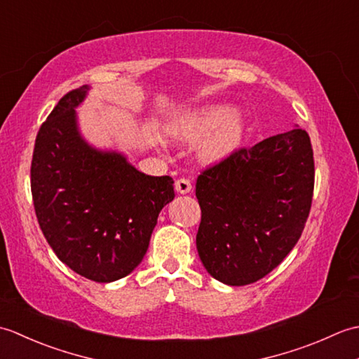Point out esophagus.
<instances>
[{
	"label": "esophagus",
	"mask_w": 359,
	"mask_h": 359,
	"mask_svg": "<svg viewBox=\"0 0 359 359\" xmlns=\"http://www.w3.org/2000/svg\"><path fill=\"white\" fill-rule=\"evenodd\" d=\"M191 188H193V185L188 179L175 180V189H177L179 194H188L189 191H191Z\"/></svg>",
	"instance_id": "1"
}]
</instances>
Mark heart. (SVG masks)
<instances>
[{
	"mask_svg": "<svg viewBox=\"0 0 359 359\" xmlns=\"http://www.w3.org/2000/svg\"><path fill=\"white\" fill-rule=\"evenodd\" d=\"M168 131L179 140H202L201 157L205 162L215 163L231 156L241 147L245 125L238 112L228 106L212 104L180 114L174 118Z\"/></svg>",
	"mask_w": 359,
	"mask_h": 359,
	"instance_id": "1",
	"label": "heart"
}]
</instances>
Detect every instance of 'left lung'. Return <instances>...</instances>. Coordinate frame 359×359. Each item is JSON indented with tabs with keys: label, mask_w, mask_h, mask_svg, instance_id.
<instances>
[{
	"label": "left lung",
	"mask_w": 359,
	"mask_h": 359,
	"mask_svg": "<svg viewBox=\"0 0 359 359\" xmlns=\"http://www.w3.org/2000/svg\"><path fill=\"white\" fill-rule=\"evenodd\" d=\"M313 187V149L299 128L234 151L202 171L196 245L207 271L239 287L276 269L301 238Z\"/></svg>",
	"instance_id": "obj_1"
}]
</instances>
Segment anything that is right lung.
<instances>
[{
	"mask_svg": "<svg viewBox=\"0 0 359 359\" xmlns=\"http://www.w3.org/2000/svg\"><path fill=\"white\" fill-rule=\"evenodd\" d=\"M89 86L67 93L36 134L30 189L46 241L60 261L95 282L128 276L147 255L158 212L174 199L170 175H147L79 133L75 108Z\"/></svg>",
	"mask_w": 359,
	"mask_h": 359,
	"instance_id": "right-lung-1",
	"label": "right lung"
}]
</instances>
